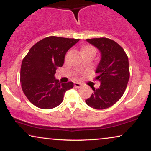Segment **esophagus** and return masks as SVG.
Returning a JSON list of instances; mask_svg holds the SVG:
<instances>
[{"label": "esophagus", "mask_w": 151, "mask_h": 151, "mask_svg": "<svg viewBox=\"0 0 151 151\" xmlns=\"http://www.w3.org/2000/svg\"><path fill=\"white\" fill-rule=\"evenodd\" d=\"M74 86H75L76 88H80L81 87V84L80 83H78V82H75V83H74Z\"/></svg>", "instance_id": "1"}]
</instances>
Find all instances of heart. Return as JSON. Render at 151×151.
I'll use <instances>...</instances> for the list:
<instances>
[{"mask_svg": "<svg viewBox=\"0 0 151 151\" xmlns=\"http://www.w3.org/2000/svg\"><path fill=\"white\" fill-rule=\"evenodd\" d=\"M81 52L83 56L86 55H92L94 56L96 54V49L92 45H84L81 48Z\"/></svg>", "mask_w": 151, "mask_h": 151, "instance_id": "b5f03b06", "label": "heart"}]
</instances>
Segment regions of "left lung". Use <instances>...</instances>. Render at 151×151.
<instances>
[{
    "mask_svg": "<svg viewBox=\"0 0 151 151\" xmlns=\"http://www.w3.org/2000/svg\"><path fill=\"white\" fill-rule=\"evenodd\" d=\"M101 53V59L96 68L94 80L100 83L86 103L97 110L106 109L116 103L125 92L130 77L128 58L123 48L108 38L86 39Z\"/></svg>",
    "mask_w": 151,
    "mask_h": 151,
    "instance_id": "8db88e82",
    "label": "left lung"
}]
</instances>
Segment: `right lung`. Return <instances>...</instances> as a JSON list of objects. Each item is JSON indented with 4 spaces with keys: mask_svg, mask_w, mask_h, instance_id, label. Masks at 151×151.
Returning <instances> with one entry per match:
<instances>
[{
    "mask_svg": "<svg viewBox=\"0 0 151 151\" xmlns=\"http://www.w3.org/2000/svg\"><path fill=\"white\" fill-rule=\"evenodd\" d=\"M79 39L52 36L35 44L22 61V90L28 100L42 109H52L63 101L68 90L74 87L72 81L61 83L55 74L62 67L66 52Z\"/></svg>",
    "mask_w": 151,
    "mask_h": 151,
    "instance_id": "add662e5",
    "label": "right lung"
}]
</instances>
